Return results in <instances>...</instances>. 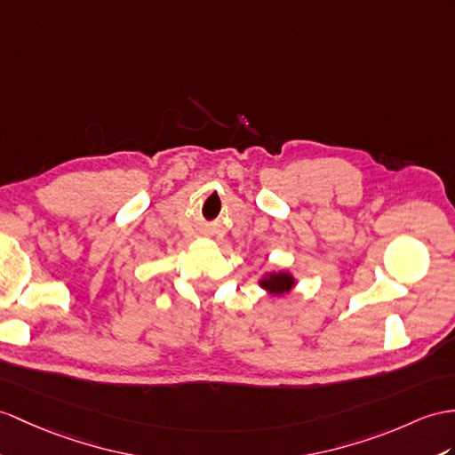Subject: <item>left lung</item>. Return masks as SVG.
<instances>
[{
  "label": "left lung",
  "mask_w": 455,
  "mask_h": 455,
  "mask_svg": "<svg viewBox=\"0 0 455 455\" xmlns=\"http://www.w3.org/2000/svg\"><path fill=\"white\" fill-rule=\"evenodd\" d=\"M259 283L262 290H266L272 295H283L287 291H291L295 280L290 272H270L266 274Z\"/></svg>",
  "instance_id": "left-lung-1"
}]
</instances>
